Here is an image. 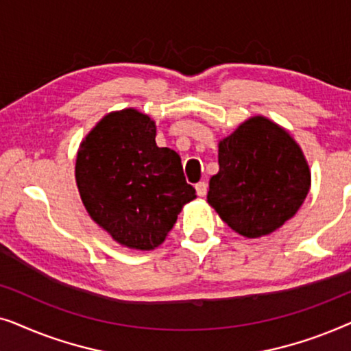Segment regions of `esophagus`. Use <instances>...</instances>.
<instances>
[{"label": "esophagus", "instance_id": "obj_1", "mask_svg": "<svg viewBox=\"0 0 351 351\" xmlns=\"http://www.w3.org/2000/svg\"><path fill=\"white\" fill-rule=\"evenodd\" d=\"M196 189V193H198V196H204L206 193H208V184L206 182H198V184L195 185Z\"/></svg>", "mask_w": 351, "mask_h": 351}]
</instances>
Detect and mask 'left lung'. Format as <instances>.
I'll use <instances>...</instances> for the list:
<instances>
[{"mask_svg": "<svg viewBox=\"0 0 351 351\" xmlns=\"http://www.w3.org/2000/svg\"><path fill=\"white\" fill-rule=\"evenodd\" d=\"M308 190L310 169L300 147L278 124L254 117L220 141L208 203L234 232L258 238L289 220Z\"/></svg>", "mask_w": 351, "mask_h": 351, "instance_id": "left-lung-1", "label": "left lung"}]
</instances>
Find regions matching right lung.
I'll use <instances>...</instances> for the list:
<instances>
[{
	"mask_svg": "<svg viewBox=\"0 0 351 351\" xmlns=\"http://www.w3.org/2000/svg\"><path fill=\"white\" fill-rule=\"evenodd\" d=\"M156 126L128 108L100 119L81 143L76 184L95 223L123 246L150 251L165 241L182 206L196 198L180 156L155 142Z\"/></svg>",
	"mask_w": 351,
	"mask_h": 351,
	"instance_id": "obj_1",
	"label": "right lung"
}]
</instances>
